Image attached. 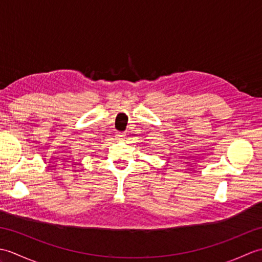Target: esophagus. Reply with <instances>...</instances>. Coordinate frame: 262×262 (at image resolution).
<instances>
[{"mask_svg": "<svg viewBox=\"0 0 262 262\" xmlns=\"http://www.w3.org/2000/svg\"><path fill=\"white\" fill-rule=\"evenodd\" d=\"M116 137L118 138V140H124V138L126 137V133H120V132L116 133Z\"/></svg>", "mask_w": 262, "mask_h": 262, "instance_id": "34e87169", "label": "esophagus"}]
</instances>
